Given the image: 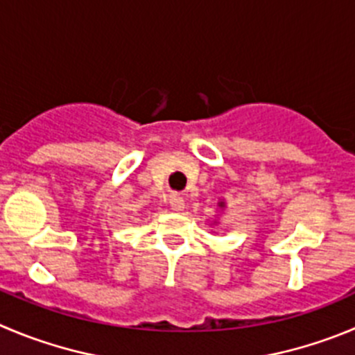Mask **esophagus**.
I'll return each mask as SVG.
<instances>
[{"instance_id": "1", "label": "esophagus", "mask_w": 355, "mask_h": 355, "mask_svg": "<svg viewBox=\"0 0 355 355\" xmlns=\"http://www.w3.org/2000/svg\"><path fill=\"white\" fill-rule=\"evenodd\" d=\"M170 207H171V210L182 211V210H184V208H185L184 198H182L180 194H171V198H170Z\"/></svg>"}]
</instances>
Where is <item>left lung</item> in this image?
Segmentation results:
<instances>
[{
    "label": "left lung",
    "instance_id": "1",
    "mask_svg": "<svg viewBox=\"0 0 355 355\" xmlns=\"http://www.w3.org/2000/svg\"><path fill=\"white\" fill-rule=\"evenodd\" d=\"M217 207L220 208V210H224V208H226V201L220 200V201H218V203H217ZM215 224H217V223H215Z\"/></svg>",
    "mask_w": 355,
    "mask_h": 355
}]
</instances>
